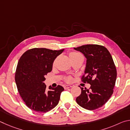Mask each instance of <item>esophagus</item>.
I'll return each instance as SVG.
<instances>
[{
	"label": "esophagus",
	"instance_id": "esophagus-1",
	"mask_svg": "<svg viewBox=\"0 0 130 130\" xmlns=\"http://www.w3.org/2000/svg\"><path fill=\"white\" fill-rule=\"evenodd\" d=\"M72 86L71 85H66L63 86V88H64L65 89H67L68 88H71Z\"/></svg>",
	"mask_w": 130,
	"mask_h": 130
}]
</instances>
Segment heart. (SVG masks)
<instances>
[{
	"mask_svg": "<svg viewBox=\"0 0 130 130\" xmlns=\"http://www.w3.org/2000/svg\"><path fill=\"white\" fill-rule=\"evenodd\" d=\"M69 54V58H70V60H71L72 61H73L74 60H75L76 58H78V57H80V56H81L80 54H79V53H78L75 52H70L69 53V54ZM56 60H55L53 61V67H54L55 65H56ZM65 81H66V82L70 83V81H72L71 77H70V76L65 77Z\"/></svg>",
	"mask_w": 130,
	"mask_h": 130,
	"instance_id": "b5f03b06",
	"label": "heart"
}]
</instances>
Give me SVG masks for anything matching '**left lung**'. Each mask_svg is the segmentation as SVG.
Masks as SVG:
<instances>
[{
  "instance_id": "1",
  "label": "left lung",
  "mask_w": 130,
  "mask_h": 130,
  "mask_svg": "<svg viewBox=\"0 0 130 130\" xmlns=\"http://www.w3.org/2000/svg\"><path fill=\"white\" fill-rule=\"evenodd\" d=\"M74 49L87 58L85 73L81 81L91 84L88 89L80 87L81 93L76 98V102L88 110L99 108L108 102L113 92L117 72L112 57L102 45H85Z\"/></svg>"
}]
</instances>
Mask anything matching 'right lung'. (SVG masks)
<instances>
[{
	"label": "right lung",
	"mask_w": 130,
	"mask_h": 130,
	"mask_svg": "<svg viewBox=\"0 0 130 130\" xmlns=\"http://www.w3.org/2000/svg\"><path fill=\"white\" fill-rule=\"evenodd\" d=\"M63 51L32 48L24 53L19 59L15 82L22 99L32 111L45 113L58 104L63 88L59 85L56 88L50 86L47 91L44 81L46 75L52 71L55 58Z\"/></svg>",
	"instance_id": "obj_1"
}]
</instances>
